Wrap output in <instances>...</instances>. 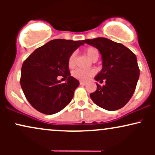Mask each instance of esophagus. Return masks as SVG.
<instances>
[{"instance_id": "34e87169", "label": "esophagus", "mask_w": 155, "mask_h": 155, "mask_svg": "<svg viewBox=\"0 0 155 155\" xmlns=\"http://www.w3.org/2000/svg\"><path fill=\"white\" fill-rule=\"evenodd\" d=\"M80 84L85 85V84H87V82H85V81H80Z\"/></svg>"}]
</instances>
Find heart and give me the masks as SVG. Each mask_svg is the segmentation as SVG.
<instances>
[{
	"label": "heart",
	"mask_w": 155,
	"mask_h": 155,
	"mask_svg": "<svg viewBox=\"0 0 155 155\" xmlns=\"http://www.w3.org/2000/svg\"><path fill=\"white\" fill-rule=\"evenodd\" d=\"M84 52L87 55L88 58H90L92 61L95 60H97L99 56V53L97 49L93 47H89L86 48ZM75 60H76V54L72 53L68 59V65L69 68H72L75 65ZM94 75V72L92 71H84L81 69H76L72 72V76L76 79L80 80V81H88L92 76Z\"/></svg>",
	"instance_id": "b5f03b06"
}]
</instances>
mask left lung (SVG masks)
Here are the masks:
<instances>
[{"instance_id": "1", "label": "left lung", "mask_w": 155, "mask_h": 155, "mask_svg": "<svg viewBox=\"0 0 155 155\" xmlns=\"http://www.w3.org/2000/svg\"><path fill=\"white\" fill-rule=\"evenodd\" d=\"M84 42L97 48L102 55V70L95 79L105 81L106 84H96L97 90L90 94L92 101L108 111L122 108L132 97L139 78L136 54L123 44L106 38L87 39Z\"/></svg>"}]
</instances>
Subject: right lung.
I'll use <instances>...</instances> for the list:
<instances>
[{
    "instance_id": "add662e5",
    "label": "right lung",
    "mask_w": 155,
    "mask_h": 155,
    "mask_svg": "<svg viewBox=\"0 0 155 155\" xmlns=\"http://www.w3.org/2000/svg\"><path fill=\"white\" fill-rule=\"evenodd\" d=\"M84 41L54 39L37 48L23 62L20 85L35 109L44 114L61 111L74 97L79 81L71 76L68 57ZM59 75L67 80L61 83Z\"/></svg>"
}]
</instances>
